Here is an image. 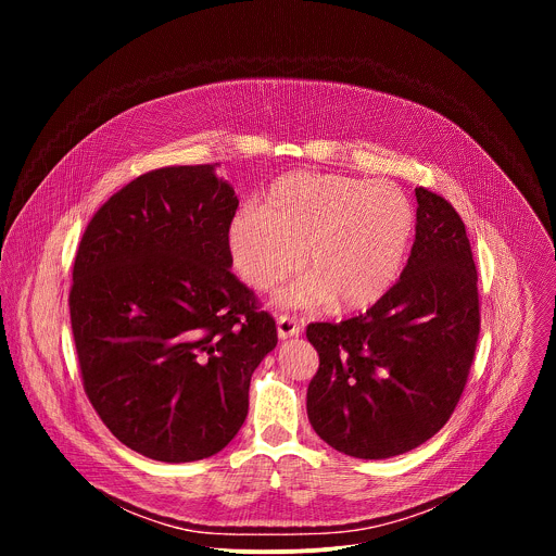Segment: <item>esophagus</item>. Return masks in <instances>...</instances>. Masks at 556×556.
I'll list each match as a JSON object with an SVG mask.
<instances>
[{"instance_id": "esophagus-1", "label": "esophagus", "mask_w": 556, "mask_h": 556, "mask_svg": "<svg viewBox=\"0 0 556 556\" xmlns=\"http://www.w3.org/2000/svg\"><path fill=\"white\" fill-rule=\"evenodd\" d=\"M277 334H279L281 341L292 339V337H299V334H301V326H299V321L294 319V316L281 314L279 319H277Z\"/></svg>"}]
</instances>
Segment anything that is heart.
I'll return each instance as SVG.
<instances>
[{
	"mask_svg": "<svg viewBox=\"0 0 556 556\" xmlns=\"http://www.w3.org/2000/svg\"><path fill=\"white\" fill-rule=\"evenodd\" d=\"M414 235V206L389 180L299 172L275 180L260 211L235 213L226 247L235 273L257 290L281 292L283 305H324L361 312L399 279Z\"/></svg>",
	"mask_w": 556,
	"mask_h": 556,
	"instance_id": "1",
	"label": "heart"
}]
</instances>
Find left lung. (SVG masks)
<instances>
[{
    "mask_svg": "<svg viewBox=\"0 0 556 556\" xmlns=\"http://www.w3.org/2000/svg\"><path fill=\"white\" fill-rule=\"evenodd\" d=\"M416 240L401 279L365 314L309 324L319 369L307 418L332 448L384 459L433 438L464 391L480 337V294L457 211L416 187Z\"/></svg>",
    "mask_w": 556,
    "mask_h": 556,
    "instance_id": "left-lung-1",
    "label": "left lung"
}]
</instances>
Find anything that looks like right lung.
Masks as SVG:
<instances>
[{
  "instance_id": "add662e5",
  "label": "right lung",
  "mask_w": 556,
  "mask_h": 556,
  "mask_svg": "<svg viewBox=\"0 0 556 556\" xmlns=\"http://www.w3.org/2000/svg\"><path fill=\"white\" fill-rule=\"evenodd\" d=\"M237 204L215 165L163 167L114 193L78 244L70 321L84 389L144 457L180 464L222 451L277 345L275 319L228 270Z\"/></svg>"
}]
</instances>
